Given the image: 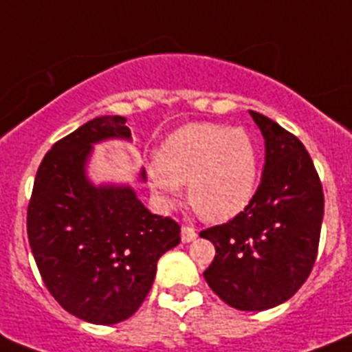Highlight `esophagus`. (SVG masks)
I'll return each instance as SVG.
<instances>
[{"label":"esophagus","instance_id":"obj_1","mask_svg":"<svg viewBox=\"0 0 352 352\" xmlns=\"http://www.w3.org/2000/svg\"><path fill=\"white\" fill-rule=\"evenodd\" d=\"M195 236H197V231L193 226H188V224L182 226V230H181L182 242H191L193 239H195Z\"/></svg>","mask_w":352,"mask_h":352}]
</instances>
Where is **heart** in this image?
Here are the masks:
<instances>
[{
    "label": "heart",
    "mask_w": 352,
    "mask_h": 352,
    "mask_svg": "<svg viewBox=\"0 0 352 352\" xmlns=\"http://www.w3.org/2000/svg\"><path fill=\"white\" fill-rule=\"evenodd\" d=\"M150 188L162 206L181 199L188 184L193 210L206 221H228L245 210L258 181V150L242 128L213 122L182 126L168 137L148 166Z\"/></svg>",
    "instance_id": "b5f03b06"
}]
</instances>
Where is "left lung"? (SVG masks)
<instances>
[{"label": "left lung", "instance_id": "1", "mask_svg": "<svg viewBox=\"0 0 352 352\" xmlns=\"http://www.w3.org/2000/svg\"><path fill=\"white\" fill-rule=\"evenodd\" d=\"M265 141L262 179L245 210L201 231L215 258L204 271L211 291L241 311H264L289 300L318 255L324 190L298 137L250 111Z\"/></svg>", "mask_w": 352, "mask_h": 352}]
</instances>
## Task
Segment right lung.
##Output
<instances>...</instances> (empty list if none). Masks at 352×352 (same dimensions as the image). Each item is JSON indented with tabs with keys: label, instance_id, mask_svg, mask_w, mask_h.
I'll use <instances>...</instances> for the list:
<instances>
[{
	"label": "right lung",
	"instance_id": "add662e5",
	"mask_svg": "<svg viewBox=\"0 0 352 352\" xmlns=\"http://www.w3.org/2000/svg\"><path fill=\"white\" fill-rule=\"evenodd\" d=\"M111 137H131L124 117H96L59 139L37 168L27 210L47 289L70 315L99 325L119 324L141 307L159 258L181 242V226L150 213L130 186L97 188L87 179L92 144Z\"/></svg>",
	"mask_w": 352,
	"mask_h": 352
}]
</instances>
